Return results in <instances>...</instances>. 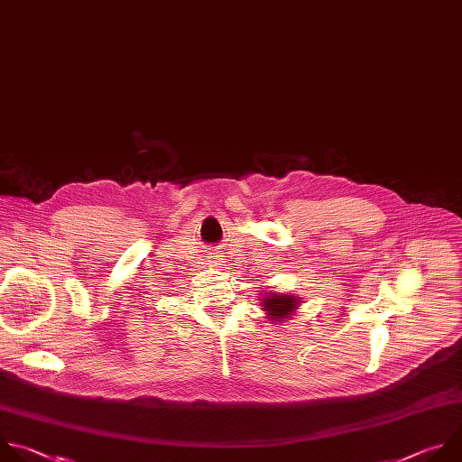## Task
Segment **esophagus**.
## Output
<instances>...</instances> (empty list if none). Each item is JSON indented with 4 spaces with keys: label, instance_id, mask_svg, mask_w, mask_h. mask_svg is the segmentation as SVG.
Returning <instances> with one entry per match:
<instances>
[{
    "label": "esophagus",
    "instance_id": "1",
    "mask_svg": "<svg viewBox=\"0 0 462 462\" xmlns=\"http://www.w3.org/2000/svg\"><path fill=\"white\" fill-rule=\"evenodd\" d=\"M208 263L213 265V267H217V265H222V260H220L218 256H209V258H208Z\"/></svg>",
    "mask_w": 462,
    "mask_h": 462
}]
</instances>
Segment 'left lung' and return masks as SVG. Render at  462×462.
I'll return each mask as SVG.
<instances>
[{"mask_svg":"<svg viewBox=\"0 0 462 462\" xmlns=\"http://www.w3.org/2000/svg\"><path fill=\"white\" fill-rule=\"evenodd\" d=\"M262 310L269 317V320L282 322L288 319L299 306V299L293 295H274V293H262Z\"/></svg>","mask_w":462,"mask_h":462,"instance_id":"1","label":"left lung"}]
</instances>
